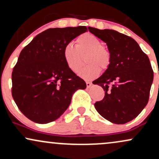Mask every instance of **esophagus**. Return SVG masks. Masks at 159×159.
Instances as JSON below:
<instances>
[{"instance_id": "obj_1", "label": "esophagus", "mask_w": 159, "mask_h": 159, "mask_svg": "<svg viewBox=\"0 0 159 159\" xmlns=\"http://www.w3.org/2000/svg\"><path fill=\"white\" fill-rule=\"evenodd\" d=\"M86 84H87V88H90L91 86H92V83H91V82L87 81V82H86Z\"/></svg>"}]
</instances>
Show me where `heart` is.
Returning <instances> with one entry per match:
<instances>
[{"instance_id":"b5f03b06","label":"heart","mask_w":159,"mask_h":159,"mask_svg":"<svg viewBox=\"0 0 159 159\" xmlns=\"http://www.w3.org/2000/svg\"><path fill=\"white\" fill-rule=\"evenodd\" d=\"M102 44L93 34H82L76 39V46L68 43L63 48L66 64L72 72H78L83 65V56L86 55L85 63L87 64L79 71L78 75L86 80L93 79L100 74V68L106 69L111 64V53Z\"/></svg>"}]
</instances>
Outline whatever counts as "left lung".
Returning <instances> with one entry per match:
<instances>
[{
	"mask_svg": "<svg viewBox=\"0 0 159 159\" xmlns=\"http://www.w3.org/2000/svg\"><path fill=\"white\" fill-rule=\"evenodd\" d=\"M91 34L107 44L111 64L93 82L105 91L95 103L98 114L116 124H124L138 116L147 105L153 81L149 57L130 36L114 30L89 27Z\"/></svg>",
	"mask_w": 159,
	"mask_h": 159,
	"instance_id": "obj_1",
	"label": "left lung"
}]
</instances>
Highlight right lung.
I'll return each mask as SVG.
<instances>
[{
  "mask_svg": "<svg viewBox=\"0 0 159 159\" xmlns=\"http://www.w3.org/2000/svg\"><path fill=\"white\" fill-rule=\"evenodd\" d=\"M87 31L85 26L48 29L20 53L12 73V95L29 120L39 124L54 121L68 108L74 93L86 88L85 81L66 64L63 50Z\"/></svg>",
  "mask_w": 159,
  "mask_h": 159,
  "instance_id": "1",
  "label": "right lung"
}]
</instances>
